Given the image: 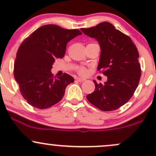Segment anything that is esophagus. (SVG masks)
Wrapping results in <instances>:
<instances>
[{"instance_id":"34e87169","label":"esophagus","mask_w":156,"mask_h":156,"mask_svg":"<svg viewBox=\"0 0 156 156\" xmlns=\"http://www.w3.org/2000/svg\"><path fill=\"white\" fill-rule=\"evenodd\" d=\"M76 80H78V81L80 82V83H82V82L85 81L86 79H84V78H76Z\"/></svg>"}]
</instances>
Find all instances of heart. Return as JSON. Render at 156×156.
<instances>
[{
	"label": "heart",
	"instance_id": "obj_1",
	"mask_svg": "<svg viewBox=\"0 0 156 156\" xmlns=\"http://www.w3.org/2000/svg\"><path fill=\"white\" fill-rule=\"evenodd\" d=\"M77 72H78V74H80V76H86V75L87 74V73H88V71H87V69L86 67H78L77 68Z\"/></svg>",
	"mask_w": 156,
	"mask_h": 156
}]
</instances>
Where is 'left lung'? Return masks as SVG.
Instances as JSON below:
<instances>
[{"mask_svg": "<svg viewBox=\"0 0 156 156\" xmlns=\"http://www.w3.org/2000/svg\"><path fill=\"white\" fill-rule=\"evenodd\" d=\"M80 30L99 42L98 70L108 78L104 83L94 80L95 89L87 96V100L101 111L117 110L129 101L139 85L141 72L137 48L128 36L110 23Z\"/></svg>", "mask_w": 156, "mask_h": 156, "instance_id": "8db88e82", "label": "left lung"}]
</instances>
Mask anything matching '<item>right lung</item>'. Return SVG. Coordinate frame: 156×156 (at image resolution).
Here are the masks:
<instances>
[{
    "mask_svg": "<svg viewBox=\"0 0 156 156\" xmlns=\"http://www.w3.org/2000/svg\"><path fill=\"white\" fill-rule=\"evenodd\" d=\"M80 34L78 29L45 25L23 40L17 53L14 76L28 104L45 109L62 99L74 78L67 73L55 78L51 69L55 58L64 57L68 42Z\"/></svg>",
    "mask_w": 156,
    "mask_h": 156,
    "instance_id": "right-lung-1",
    "label": "right lung"
}]
</instances>
